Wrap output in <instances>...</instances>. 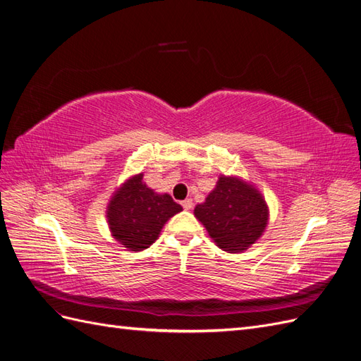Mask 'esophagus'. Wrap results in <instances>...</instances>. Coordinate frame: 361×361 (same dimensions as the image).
Segmentation results:
<instances>
[{"label": "esophagus", "instance_id": "esophagus-1", "mask_svg": "<svg viewBox=\"0 0 361 361\" xmlns=\"http://www.w3.org/2000/svg\"><path fill=\"white\" fill-rule=\"evenodd\" d=\"M192 200L191 199H185L183 202H182V206H183V209H187V211H190V209H192Z\"/></svg>", "mask_w": 361, "mask_h": 361}]
</instances>
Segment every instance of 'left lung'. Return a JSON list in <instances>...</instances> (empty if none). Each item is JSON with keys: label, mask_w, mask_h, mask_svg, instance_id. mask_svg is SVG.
<instances>
[{"label": "left lung", "mask_w": 361, "mask_h": 361, "mask_svg": "<svg viewBox=\"0 0 361 361\" xmlns=\"http://www.w3.org/2000/svg\"><path fill=\"white\" fill-rule=\"evenodd\" d=\"M194 215L206 227L212 241L227 253H243L264 235L269 209L253 183L220 174L215 188Z\"/></svg>", "instance_id": "8db88e82"}]
</instances>
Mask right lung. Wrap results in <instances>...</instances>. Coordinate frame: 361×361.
<instances>
[{
    "mask_svg": "<svg viewBox=\"0 0 361 361\" xmlns=\"http://www.w3.org/2000/svg\"><path fill=\"white\" fill-rule=\"evenodd\" d=\"M180 211L182 206L170 194L155 192L138 173L113 192L106 221L116 241L130 251H141L157 241L164 224Z\"/></svg>",
    "mask_w": 361,
    "mask_h": 361,
    "instance_id": "1",
    "label": "right lung"
}]
</instances>
